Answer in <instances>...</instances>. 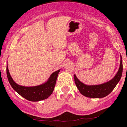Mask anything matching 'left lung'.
<instances>
[{"instance_id":"obj_1","label":"left lung","mask_w":127,"mask_h":127,"mask_svg":"<svg viewBox=\"0 0 127 127\" xmlns=\"http://www.w3.org/2000/svg\"><path fill=\"white\" fill-rule=\"evenodd\" d=\"M123 71L122 60L120 59V67L116 76L107 82L98 85H87L83 84L74 75L75 85L82 95L88 98H100L106 96L116 87L122 77Z\"/></svg>"}]
</instances>
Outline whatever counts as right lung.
<instances>
[{
  "instance_id": "right-lung-1",
  "label": "right lung",
  "mask_w": 127,
  "mask_h": 127,
  "mask_svg": "<svg viewBox=\"0 0 127 127\" xmlns=\"http://www.w3.org/2000/svg\"><path fill=\"white\" fill-rule=\"evenodd\" d=\"M60 71L58 70L53 72L46 83L35 87H24L16 84L11 78L8 67L7 75L11 86L21 96L31 101H39L47 99L53 93Z\"/></svg>"
}]
</instances>
